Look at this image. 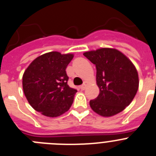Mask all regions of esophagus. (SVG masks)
<instances>
[{"instance_id":"obj_1","label":"esophagus","mask_w":156,"mask_h":156,"mask_svg":"<svg viewBox=\"0 0 156 156\" xmlns=\"http://www.w3.org/2000/svg\"><path fill=\"white\" fill-rule=\"evenodd\" d=\"M87 85V82H84V83H83L82 85H81L80 87L81 90H85V89H86Z\"/></svg>"}]
</instances>
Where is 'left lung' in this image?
Wrapping results in <instances>:
<instances>
[{
	"mask_svg": "<svg viewBox=\"0 0 156 156\" xmlns=\"http://www.w3.org/2000/svg\"><path fill=\"white\" fill-rule=\"evenodd\" d=\"M83 55L96 66L98 96L90 101L92 109L105 117L112 116L129 105L138 89V74L133 63L112 48H101Z\"/></svg>",
	"mask_w": 156,
	"mask_h": 156,
	"instance_id": "left-lung-1",
	"label": "left lung"
}]
</instances>
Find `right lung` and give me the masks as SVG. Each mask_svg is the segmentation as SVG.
<instances>
[{"instance_id": "add662e5", "label": "right lung", "mask_w": 156, "mask_h": 156, "mask_svg": "<svg viewBox=\"0 0 156 156\" xmlns=\"http://www.w3.org/2000/svg\"><path fill=\"white\" fill-rule=\"evenodd\" d=\"M73 55L44 54L32 62L23 76L25 96L36 111L49 117L68 111L77 90L70 87L66 69Z\"/></svg>"}]
</instances>
